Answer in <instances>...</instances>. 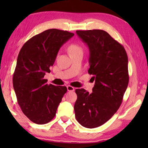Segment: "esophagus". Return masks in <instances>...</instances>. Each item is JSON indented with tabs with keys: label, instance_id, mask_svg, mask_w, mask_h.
Returning <instances> with one entry per match:
<instances>
[{
	"label": "esophagus",
	"instance_id": "34e87169",
	"mask_svg": "<svg viewBox=\"0 0 148 148\" xmlns=\"http://www.w3.org/2000/svg\"><path fill=\"white\" fill-rule=\"evenodd\" d=\"M67 90L69 91V92H73V91H74V88L73 86L68 85L67 86Z\"/></svg>",
	"mask_w": 148,
	"mask_h": 148
}]
</instances>
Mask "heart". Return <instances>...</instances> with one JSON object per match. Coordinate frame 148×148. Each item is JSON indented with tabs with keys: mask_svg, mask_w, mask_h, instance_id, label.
Listing matches in <instances>:
<instances>
[{
	"mask_svg": "<svg viewBox=\"0 0 148 148\" xmlns=\"http://www.w3.org/2000/svg\"><path fill=\"white\" fill-rule=\"evenodd\" d=\"M68 50L69 53H70V55L79 52H83L82 47L76 43H72L71 45H69Z\"/></svg>",
	"mask_w": 148,
	"mask_h": 148,
	"instance_id": "b5f03b06",
	"label": "heart"
}]
</instances>
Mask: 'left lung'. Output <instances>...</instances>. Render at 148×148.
Segmentation results:
<instances>
[{"label":"left lung","mask_w":148,"mask_h":148,"mask_svg":"<svg viewBox=\"0 0 148 148\" xmlns=\"http://www.w3.org/2000/svg\"><path fill=\"white\" fill-rule=\"evenodd\" d=\"M88 46V73L93 75L92 93L76 89L75 116L83 127L93 128L111 119L121 106L129 76L124 47L102 30H77Z\"/></svg>","instance_id":"left-lung-1"}]
</instances>
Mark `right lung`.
<instances>
[{"label":"right lung","mask_w":148,"mask_h":148,"mask_svg":"<svg viewBox=\"0 0 148 148\" xmlns=\"http://www.w3.org/2000/svg\"><path fill=\"white\" fill-rule=\"evenodd\" d=\"M74 34L56 29L46 30L24 44L19 53L12 84L22 112L36 124L48 123L55 117L67 87L48 84L46 72L58 52Z\"/></svg>","instance_id":"right-lung-1"}]
</instances>
